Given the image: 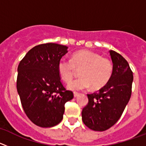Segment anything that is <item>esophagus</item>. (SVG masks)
<instances>
[{"instance_id":"obj_1","label":"esophagus","mask_w":146,"mask_h":146,"mask_svg":"<svg viewBox=\"0 0 146 146\" xmlns=\"http://www.w3.org/2000/svg\"><path fill=\"white\" fill-rule=\"evenodd\" d=\"M79 95H80L79 93H76V92L74 93V98H77V96H79Z\"/></svg>"}]
</instances>
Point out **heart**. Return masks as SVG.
<instances>
[{
	"label": "heart",
	"mask_w": 146,
	"mask_h": 146,
	"mask_svg": "<svg viewBox=\"0 0 146 146\" xmlns=\"http://www.w3.org/2000/svg\"><path fill=\"white\" fill-rule=\"evenodd\" d=\"M80 68V78L68 84L67 88L69 91H82L91 86L93 89L102 88L108 83L113 74V64L109 59L88 50L74 52L70 60L60 59L57 66L59 77L65 82L72 80L74 69Z\"/></svg>",
	"instance_id": "1"
}]
</instances>
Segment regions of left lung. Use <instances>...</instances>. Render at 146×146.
<instances>
[{"mask_svg":"<svg viewBox=\"0 0 146 146\" xmlns=\"http://www.w3.org/2000/svg\"><path fill=\"white\" fill-rule=\"evenodd\" d=\"M113 74L99 91L87 94L88 103L82 111V120L89 129L105 131L116 123L131 94L133 74L128 62L118 52L110 50Z\"/></svg>","mask_w":146,"mask_h":146,"instance_id":"obj_1","label":"left lung"}]
</instances>
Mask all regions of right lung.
Wrapping results in <instances>:
<instances>
[{
	"label": "right lung",
	"mask_w": 146,
	"mask_h": 146,
	"mask_svg": "<svg viewBox=\"0 0 146 146\" xmlns=\"http://www.w3.org/2000/svg\"><path fill=\"white\" fill-rule=\"evenodd\" d=\"M68 47L55 43L30 50L17 68V89L25 114L34 124L47 128L63 119L64 104L73 99L58 73V64Z\"/></svg>",
	"instance_id": "right-lung-1"
}]
</instances>
